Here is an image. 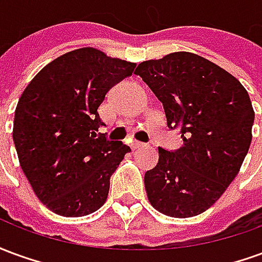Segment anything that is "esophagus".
Instances as JSON below:
<instances>
[{
  "label": "esophagus",
  "instance_id": "1",
  "mask_svg": "<svg viewBox=\"0 0 262 262\" xmlns=\"http://www.w3.org/2000/svg\"><path fill=\"white\" fill-rule=\"evenodd\" d=\"M132 147L135 148V150H139V148H143V147H146V144L142 142H133L132 143Z\"/></svg>",
  "mask_w": 262,
  "mask_h": 262
}]
</instances>
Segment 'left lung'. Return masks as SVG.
<instances>
[{
	"instance_id": "8db88e82",
	"label": "left lung",
	"mask_w": 262,
	"mask_h": 262,
	"mask_svg": "<svg viewBox=\"0 0 262 262\" xmlns=\"http://www.w3.org/2000/svg\"><path fill=\"white\" fill-rule=\"evenodd\" d=\"M163 103L167 126L184 144L159 147V163L144 174L151 206L171 217L202 213L236 178L251 143L254 111L242 82L212 61L177 52L137 66Z\"/></svg>"
}]
</instances>
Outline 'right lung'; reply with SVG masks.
<instances>
[{
	"mask_svg": "<svg viewBox=\"0 0 262 262\" xmlns=\"http://www.w3.org/2000/svg\"><path fill=\"white\" fill-rule=\"evenodd\" d=\"M136 64L82 48L43 67L20 95L14 120L19 164L40 202L78 217L102 206L109 180L130 148L98 136V108Z\"/></svg>",
	"mask_w": 262,
	"mask_h": 262,
	"instance_id": "right-lung-1",
	"label": "right lung"
}]
</instances>
